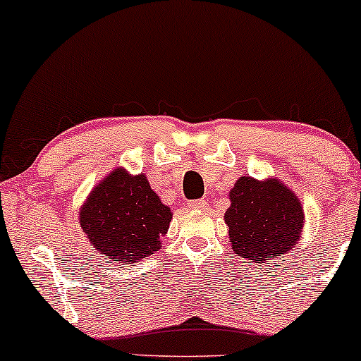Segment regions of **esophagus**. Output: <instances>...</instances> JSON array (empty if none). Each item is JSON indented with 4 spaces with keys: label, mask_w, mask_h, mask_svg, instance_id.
<instances>
[{
    "label": "esophagus",
    "mask_w": 361,
    "mask_h": 361,
    "mask_svg": "<svg viewBox=\"0 0 361 361\" xmlns=\"http://www.w3.org/2000/svg\"><path fill=\"white\" fill-rule=\"evenodd\" d=\"M188 206L191 209H206L208 208V202L202 201V200H197V201H191Z\"/></svg>",
    "instance_id": "1"
}]
</instances>
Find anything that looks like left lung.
I'll use <instances>...</instances> for the list:
<instances>
[{
	"label": "left lung",
	"instance_id": "left-lung-1",
	"mask_svg": "<svg viewBox=\"0 0 361 361\" xmlns=\"http://www.w3.org/2000/svg\"><path fill=\"white\" fill-rule=\"evenodd\" d=\"M225 212L233 252L254 264H269L286 256L302 238L303 206L283 180L242 176L228 192Z\"/></svg>",
	"mask_w": 361,
	"mask_h": 361
}]
</instances>
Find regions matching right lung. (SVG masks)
<instances>
[{
	"instance_id": "1",
	"label": "right lung",
	"mask_w": 361,
	"mask_h": 361,
	"mask_svg": "<svg viewBox=\"0 0 361 361\" xmlns=\"http://www.w3.org/2000/svg\"><path fill=\"white\" fill-rule=\"evenodd\" d=\"M78 214L95 254L117 264H135L159 250L172 221V212L147 176H131L124 167H116L92 189Z\"/></svg>"
}]
</instances>
